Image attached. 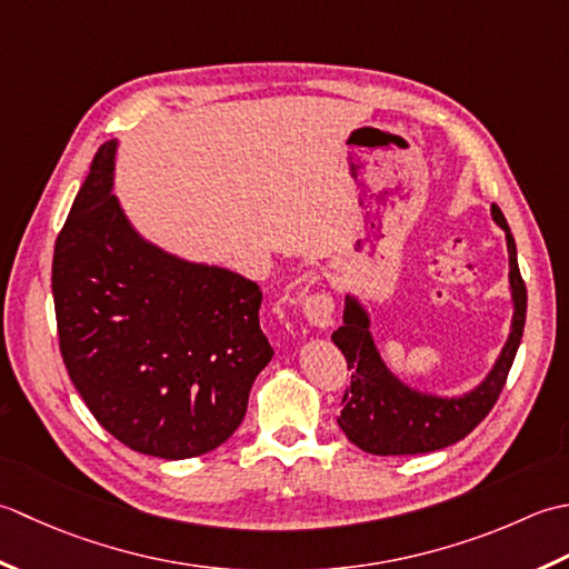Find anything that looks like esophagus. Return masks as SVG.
Listing matches in <instances>:
<instances>
[{
	"label": "esophagus",
	"instance_id": "esophagus-1",
	"mask_svg": "<svg viewBox=\"0 0 569 569\" xmlns=\"http://www.w3.org/2000/svg\"><path fill=\"white\" fill-rule=\"evenodd\" d=\"M333 299L329 292H315L305 299V317L311 327L327 329L333 323Z\"/></svg>",
	"mask_w": 569,
	"mask_h": 569
}]
</instances>
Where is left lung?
Returning a JSON list of instances; mask_svg holds the SVG:
<instances>
[{"label": "left lung", "mask_w": 569, "mask_h": 569, "mask_svg": "<svg viewBox=\"0 0 569 569\" xmlns=\"http://www.w3.org/2000/svg\"><path fill=\"white\" fill-rule=\"evenodd\" d=\"M491 216L506 230L508 262H511L508 280H511L516 311L511 336H508L493 370L469 396L435 398L402 386L380 361L373 336L368 331L366 309L353 297H346L343 323L331 333V341L339 346L346 366L351 370V388L343 392L339 427L368 455L400 457L445 449L467 437L491 412L501 396L508 370H511L520 339H523L528 292L518 270L516 240L496 203L491 206Z\"/></svg>", "instance_id": "8db88e82"}]
</instances>
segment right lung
Listing matches in <instances>:
<instances>
[{"mask_svg":"<svg viewBox=\"0 0 569 569\" xmlns=\"http://www.w3.org/2000/svg\"><path fill=\"white\" fill-rule=\"evenodd\" d=\"M114 139L92 157L53 248L58 346L92 417L139 455L220 447L272 346L260 287L173 258L134 233L112 196Z\"/></svg>","mask_w":569,"mask_h":569,"instance_id":"obj_1","label":"right lung"}]
</instances>
